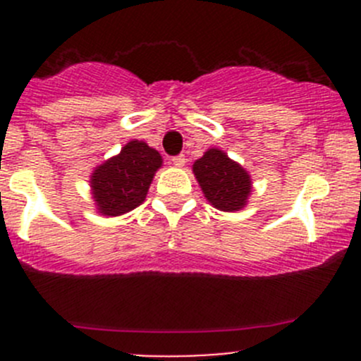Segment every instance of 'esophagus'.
Instances as JSON below:
<instances>
[{"label":"esophagus","mask_w":361,"mask_h":361,"mask_svg":"<svg viewBox=\"0 0 361 361\" xmlns=\"http://www.w3.org/2000/svg\"><path fill=\"white\" fill-rule=\"evenodd\" d=\"M171 160H173L174 166H178V167H183L185 162H187V159H185V155H176V157H173Z\"/></svg>","instance_id":"1"}]
</instances>
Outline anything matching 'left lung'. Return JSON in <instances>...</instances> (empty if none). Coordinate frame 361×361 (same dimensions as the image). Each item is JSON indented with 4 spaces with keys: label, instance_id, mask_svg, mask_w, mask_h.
<instances>
[{
    "label": "left lung",
    "instance_id": "left-lung-1",
    "mask_svg": "<svg viewBox=\"0 0 361 361\" xmlns=\"http://www.w3.org/2000/svg\"><path fill=\"white\" fill-rule=\"evenodd\" d=\"M194 174L211 206L221 211H239L246 206L251 192L248 171L228 159L225 152L209 148L194 162Z\"/></svg>",
    "mask_w": 361,
    "mask_h": 361
}]
</instances>
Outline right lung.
<instances>
[{
  "label": "right lung",
  "instance_id": "obj_1",
  "mask_svg": "<svg viewBox=\"0 0 361 361\" xmlns=\"http://www.w3.org/2000/svg\"><path fill=\"white\" fill-rule=\"evenodd\" d=\"M162 157L145 141H129L118 155L94 169L90 176L94 201L104 216L129 213L145 201Z\"/></svg>",
  "mask_w": 361,
  "mask_h": 361
}]
</instances>
